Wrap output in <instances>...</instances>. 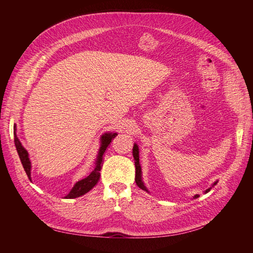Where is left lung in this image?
Here are the masks:
<instances>
[{"label":"left lung","instance_id":"8db88e82","mask_svg":"<svg viewBox=\"0 0 253 253\" xmlns=\"http://www.w3.org/2000/svg\"><path fill=\"white\" fill-rule=\"evenodd\" d=\"M133 156H134V160H135V168H136V172H135V181H136V185L138 186L140 189H142V190H144V191H147V192H149L148 191V189L145 188V186H144V183H143V181H142V177H141V167H140V164H139V149H138V145H137L136 143L134 144V147H133ZM217 183V181H215L212 185V187H214ZM212 187L211 188H209V189H207L206 191H205V193H208L209 191L212 189ZM198 196V194H196V195H194V197L193 198H197Z\"/></svg>","mask_w":253,"mask_h":253}]
</instances>
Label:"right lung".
Wrapping results in <instances>:
<instances>
[{"label": "right lung", "mask_w": 253, "mask_h": 253, "mask_svg": "<svg viewBox=\"0 0 253 253\" xmlns=\"http://www.w3.org/2000/svg\"><path fill=\"white\" fill-rule=\"evenodd\" d=\"M13 129H14V132H13L14 144H16V148H17V151H18L19 157L21 159V163H22L23 168H24V170H25V172L28 176V178L32 179V177H30V169H32V163H30L29 157H28V152L24 149V147H23L22 143L20 142L19 138L17 137L16 125H14ZM116 136H117V133H105L101 136V145H100V149H99L95 169L90 172V174L87 176V177L76 182L75 186L71 190V192L68 193L64 198H76V197L82 196L85 193H87L89 190H91L97 185L99 178H100V170L102 168L103 154H104L105 150L108 149L109 144L112 142V139H114Z\"/></svg>", "instance_id": "obj_1"}]
</instances>
